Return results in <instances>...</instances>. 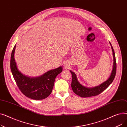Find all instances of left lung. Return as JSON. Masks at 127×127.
<instances>
[{
	"instance_id": "obj_1",
	"label": "left lung",
	"mask_w": 127,
	"mask_h": 127,
	"mask_svg": "<svg viewBox=\"0 0 127 127\" xmlns=\"http://www.w3.org/2000/svg\"><path fill=\"white\" fill-rule=\"evenodd\" d=\"M110 44L111 46L113 56V69L111 75L107 80H106L102 83L100 85L93 88H88L83 86L80 83L77 79L76 74L74 72L70 70V72L72 75V81H71V88L76 94L81 97H89L94 96H97L100 94L104 91L108 86L112 83L113 80L114 79L116 72V63L115 52L113 49V47L110 42Z\"/></svg>"
}]
</instances>
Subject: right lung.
Returning <instances> with one entry per match:
<instances>
[{
  "instance_id": "1",
  "label": "right lung",
  "mask_w": 127,
  "mask_h": 127,
  "mask_svg": "<svg viewBox=\"0 0 127 127\" xmlns=\"http://www.w3.org/2000/svg\"><path fill=\"white\" fill-rule=\"evenodd\" d=\"M15 48L16 45L11 53L10 67L19 90L26 97L32 99L42 100L48 97L52 92L56 77L62 71V66L50 70L38 77L26 76L17 68L14 58Z\"/></svg>"
}]
</instances>
